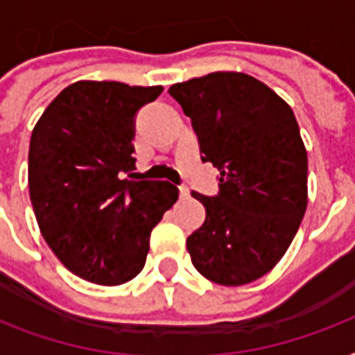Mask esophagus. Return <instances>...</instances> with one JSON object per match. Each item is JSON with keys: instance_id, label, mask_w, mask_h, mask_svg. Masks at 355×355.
Instances as JSON below:
<instances>
[{"instance_id": "34e87169", "label": "esophagus", "mask_w": 355, "mask_h": 355, "mask_svg": "<svg viewBox=\"0 0 355 355\" xmlns=\"http://www.w3.org/2000/svg\"><path fill=\"white\" fill-rule=\"evenodd\" d=\"M178 193H180V199H186L189 195V189L186 188V186H180V188H178Z\"/></svg>"}]
</instances>
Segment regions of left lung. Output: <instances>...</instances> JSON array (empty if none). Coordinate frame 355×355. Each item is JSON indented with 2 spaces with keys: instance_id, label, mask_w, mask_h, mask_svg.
<instances>
[{
  "instance_id": "left-lung-1",
  "label": "left lung",
  "mask_w": 355,
  "mask_h": 355,
  "mask_svg": "<svg viewBox=\"0 0 355 355\" xmlns=\"http://www.w3.org/2000/svg\"><path fill=\"white\" fill-rule=\"evenodd\" d=\"M169 96L191 119L200 158L219 169V193L191 191L206 219L186 241L195 269L243 286L282 259L308 206V153L291 107L250 75L216 71Z\"/></svg>"
}]
</instances>
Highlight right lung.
Here are the masks:
<instances>
[{
  "label": "right lung",
  "instance_id": "1",
  "mask_svg": "<svg viewBox=\"0 0 355 355\" xmlns=\"http://www.w3.org/2000/svg\"><path fill=\"white\" fill-rule=\"evenodd\" d=\"M162 86L79 80L33 128L29 195L55 256L83 280L119 286L144 269L150 230L178 199L160 180H132L134 119Z\"/></svg>",
  "mask_w": 355,
  "mask_h": 355
}]
</instances>
